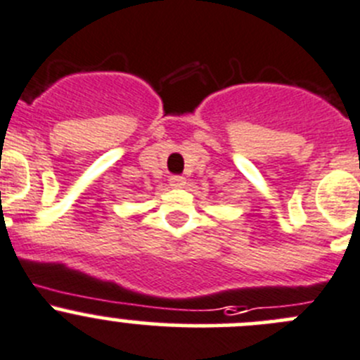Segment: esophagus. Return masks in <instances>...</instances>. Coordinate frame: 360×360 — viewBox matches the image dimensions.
<instances>
[{
	"mask_svg": "<svg viewBox=\"0 0 360 360\" xmlns=\"http://www.w3.org/2000/svg\"><path fill=\"white\" fill-rule=\"evenodd\" d=\"M184 184H186V179H184V177H181V176H172V177H170V186L183 188Z\"/></svg>",
	"mask_w": 360,
	"mask_h": 360,
	"instance_id": "obj_1",
	"label": "esophagus"
}]
</instances>
